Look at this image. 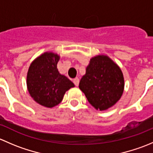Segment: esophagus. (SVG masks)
<instances>
[{
	"instance_id": "obj_1",
	"label": "esophagus",
	"mask_w": 153,
	"mask_h": 153,
	"mask_svg": "<svg viewBox=\"0 0 153 153\" xmlns=\"http://www.w3.org/2000/svg\"><path fill=\"white\" fill-rule=\"evenodd\" d=\"M73 83L75 86H78V84H79V78H75V79H73Z\"/></svg>"
}]
</instances>
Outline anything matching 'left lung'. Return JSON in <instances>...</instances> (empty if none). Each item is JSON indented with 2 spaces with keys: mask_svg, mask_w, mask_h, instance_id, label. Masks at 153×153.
Listing matches in <instances>:
<instances>
[{
  "mask_svg": "<svg viewBox=\"0 0 153 153\" xmlns=\"http://www.w3.org/2000/svg\"><path fill=\"white\" fill-rule=\"evenodd\" d=\"M124 81L121 69L106 55L90 60L79 88L89 104L96 109L106 110L121 98Z\"/></svg>",
  "mask_w": 153,
  "mask_h": 153,
  "instance_id": "8db88e82",
  "label": "left lung"
}]
</instances>
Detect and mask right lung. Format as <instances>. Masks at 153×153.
Returning a JSON list of instances; mask_svg holds the SVG:
<instances>
[{"mask_svg": "<svg viewBox=\"0 0 153 153\" xmlns=\"http://www.w3.org/2000/svg\"><path fill=\"white\" fill-rule=\"evenodd\" d=\"M60 57L45 52L31 64L27 73V84L32 98L41 105L53 107L61 102L64 94L73 83L57 69Z\"/></svg>", "mask_w": 153, "mask_h": 153, "instance_id": "1", "label": "right lung"}]
</instances>
